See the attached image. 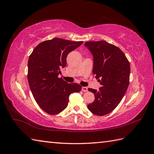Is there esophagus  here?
Here are the masks:
<instances>
[{
	"label": "esophagus",
	"mask_w": 154,
	"mask_h": 154,
	"mask_svg": "<svg viewBox=\"0 0 154 154\" xmlns=\"http://www.w3.org/2000/svg\"><path fill=\"white\" fill-rule=\"evenodd\" d=\"M82 90L83 92H87L88 91V88L87 87H82Z\"/></svg>",
	"instance_id": "34e87169"
}]
</instances>
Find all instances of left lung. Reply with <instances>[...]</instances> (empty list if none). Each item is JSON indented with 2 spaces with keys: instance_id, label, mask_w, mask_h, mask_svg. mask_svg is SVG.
Listing matches in <instances>:
<instances>
[{
  "instance_id": "8db88e82",
  "label": "left lung",
  "mask_w": 154,
  "mask_h": 154,
  "mask_svg": "<svg viewBox=\"0 0 154 154\" xmlns=\"http://www.w3.org/2000/svg\"><path fill=\"white\" fill-rule=\"evenodd\" d=\"M85 46L93 56L92 72L101 85L98 91L88 88L95 100L87 108L95 115L104 116L115 109L127 92L130 63L122 50L106 41L86 42Z\"/></svg>"
}]
</instances>
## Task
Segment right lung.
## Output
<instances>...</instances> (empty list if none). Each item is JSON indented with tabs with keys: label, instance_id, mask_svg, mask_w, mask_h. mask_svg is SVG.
Masks as SVG:
<instances>
[{
	"label": "right lung",
	"instance_id": "1",
	"mask_svg": "<svg viewBox=\"0 0 154 154\" xmlns=\"http://www.w3.org/2000/svg\"><path fill=\"white\" fill-rule=\"evenodd\" d=\"M82 44L55 38L39 44L29 56L27 79L30 89L37 104L45 112L52 115L61 112L68 105L70 94L82 90L78 83H68L58 75L60 69L66 66L68 54Z\"/></svg>",
	"mask_w": 154,
	"mask_h": 154
}]
</instances>
